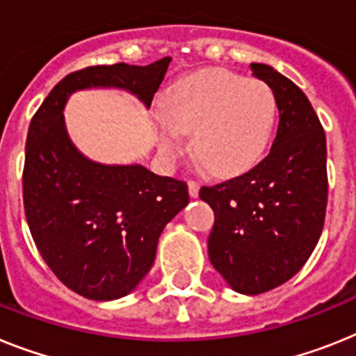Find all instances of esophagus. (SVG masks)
<instances>
[{
	"mask_svg": "<svg viewBox=\"0 0 356 356\" xmlns=\"http://www.w3.org/2000/svg\"><path fill=\"white\" fill-rule=\"evenodd\" d=\"M199 188H201V184L197 183V181H188V190H190V195L192 197L199 195Z\"/></svg>",
	"mask_w": 356,
	"mask_h": 356,
	"instance_id": "esophagus-1",
	"label": "esophagus"
}]
</instances>
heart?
Segmentation results:
<instances>
[{
  "mask_svg": "<svg viewBox=\"0 0 356 356\" xmlns=\"http://www.w3.org/2000/svg\"><path fill=\"white\" fill-rule=\"evenodd\" d=\"M277 115V101L262 81L222 68H208L170 86L157 119L161 148L175 157L193 132V154L217 177L252 168L264 154Z\"/></svg>",
  "mask_w": 356,
  "mask_h": 356,
  "instance_id": "heart-1",
  "label": "heart"
}]
</instances>
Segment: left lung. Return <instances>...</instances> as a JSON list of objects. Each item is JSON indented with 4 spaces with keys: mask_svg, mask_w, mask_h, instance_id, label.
<instances>
[{
    "mask_svg": "<svg viewBox=\"0 0 356 356\" xmlns=\"http://www.w3.org/2000/svg\"><path fill=\"white\" fill-rule=\"evenodd\" d=\"M253 76L270 86L279 127L270 152L243 175L199 197L211 206L208 255L235 291L266 293L284 284L315 250L327 206L325 134L312 103L293 81L261 63Z\"/></svg>",
    "mask_w": 356,
    "mask_h": 356,
    "instance_id": "8db88e82",
    "label": "left lung"
}]
</instances>
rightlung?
<instances>
[{
	"label": "right lung",
	"mask_w": 356,
	"mask_h": 356,
	"mask_svg": "<svg viewBox=\"0 0 356 356\" xmlns=\"http://www.w3.org/2000/svg\"><path fill=\"white\" fill-rule=\"evenodd\" d=\"M172 59L115 63L65 76L29 127L23 206L35 248L68 289L92 300L124 297L150 271L161 232L190 201L188 184L139 164L104 166L74 148L63 122L72 92L119 86L150 106Z\"/></svg>",
	"instance_id": "1"
}]
</instances>
